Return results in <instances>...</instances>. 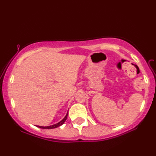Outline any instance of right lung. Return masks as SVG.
<instances>
[{
    "label": "right lung",
    "mask_w": 156,
    "mask_h": 156,
    "mask_svg": "<svg viewBox=\"0 0 156 156\" xmlns=\"http://www.w3.org/2000/svg\"><path fill=\"white\" fill-rule=\"evenodd\" d=\"M67 113H68V111L67 112V113H66V115H65V117L62 118V119L59 121L58 122H57L56 124H54V125H49V126H37L38 128H41V129H54V128H56L58 126H59L60 125H62L63 123L65 122V121L66 120L67 118Z\"/></svg>",
    "instance_id": "1"
}]
</instances>
